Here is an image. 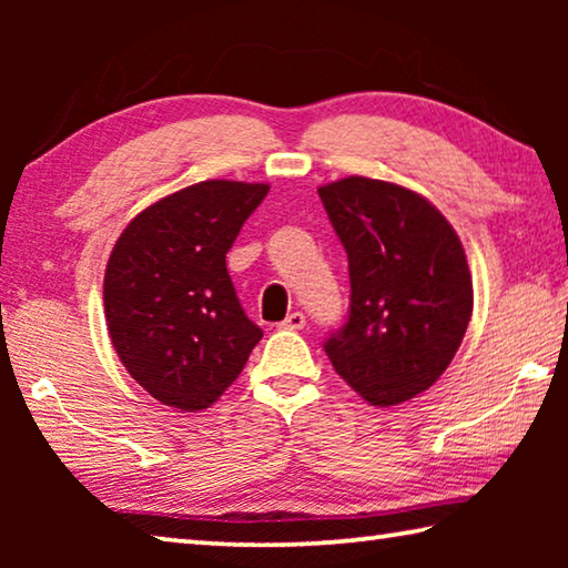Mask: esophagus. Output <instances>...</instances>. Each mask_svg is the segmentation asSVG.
<instances>
[{
  "mask_svg": "<svg viewBox=\"0 0 568 568\" xmlns=\"http://www.w3.org/2000/svg\"><path fill=\"white\" fill-rule=\"evenodd\" d=\"M281 328H285V331H303L305 328V315L301 311L287 313V318L281 323Z\"/></svg>",
  "mask_w": 568,
  "mask_h": 568,
  "instance_id": "1",
  "label": "esophagus"
}]
</instances>
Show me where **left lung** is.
<instances>
[{"label": "left lung", "mask_w": 568, "mask_h": 568, "mask_svg": "<svg viewBox=\"0 0 568 568\" xmlns=\"http://www.w3.org/2000/svg\"><path fill=\"white\" fill-rule=\"evenodd\" d=\"M318 195L351 275L348 318L323 348L365 400L398 406L434 386L464 341L474 311L464 245L426 197L393 182L353 175Z\"/></svg>", "instance_id": "left-lung-1"}]
</instances>
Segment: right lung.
<instances>
[{
	"label": "right lung",
	"instance_id": "1",
	"mask_svg": "<svg viewBox=\"0 0 568 568\" xmlns=\"http://www.w3.org/2000/svg\"><path fill=\"white\" fill-rule=\"evenodd\" d=\"M267 190L197 182L142 210L114 243L104 271L110 338L130 376L165 406H213L263 338L225 255Z\"/></svg>",
	"mask_w": 568,
	"mask_h": 568
}]
</instances>
